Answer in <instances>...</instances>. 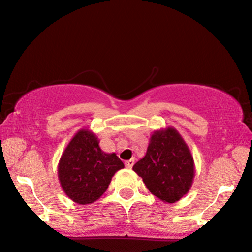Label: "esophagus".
I'll return each instance as SVG.
<instances>
[{
    "instance_id": "34e87169",
    "label": "esophagus",
    "mask_w": 252,
    "mask_h": 252,
    "mask_svg": "<svg viewBox=\"0 0 252 252\" xmlns=\"http://www.w3.org/2000/svg\"><path fill=\"white\" fill-rule=\"evenodd\" d=\"M134 158H132V159H129V160H126L125 161V166L127 167V168H132L133 167V165H134Z\"/></svg>"
}]
</instances>
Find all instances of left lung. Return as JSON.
<instances>
[{
  "label": "left lung",
  "instance_id": "8db88e82",
  "mask_svg": "<svg viewBox=\"0 0 252 252\" xmlns=\"http://www.w3.org/2000/svg\"><path fill=\"white\" fill-rule=\"evenodd\" d=\"M151 194L164 203H175L191 188L195 163L191 151L174 127L151 134L143 158L133 166Z\"/></svg>",
  "mask_w": 252,
  "mask_h": 252
}]
</instances>
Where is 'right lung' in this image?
I'll return each mask as SVG.
<instances>
[{"instance_id":"add662e5","label":"right lung","mask_w":252,"mask_h":252,"mask_svg":"<svg viewBox=\"0 0 252 252\" xmlns=\"http://www.w3.org/2000/svg\"><path fill=\"white\" fill-rule=\"evenodd\" d=\"M124 163L115 153H104L92 129H79L58 161V180L65 195L80 205L92 204L108 189Z\"/></svg>"}]
</instances>
